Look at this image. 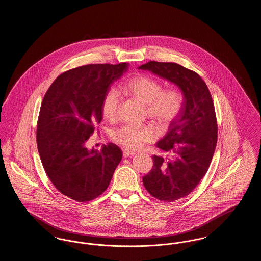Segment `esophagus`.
<instances>
[{
  "label": "esophagus",
  "mask_w": 261,
  "mask_h": 261,
  "mask_svg": "<svg viewBox=\"0 0 261 261\" xmlns=\"http://www.w3.org/2000/svg\"><path fill=\"white\" fill-rule=\"evenodd\" d=\"M135 154L134 151H130V150H123V156L124 158H130L133 156Z\"/></svg>",
  "instance_id": "esophagus-1"
}]
</instances>
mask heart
Listing matches in <instances>:
<instances>
[{"mask_svg": "<svg viewBox=\"0 0 261 261\" xmlns=\"http://www.w3.org/2000/svg\"><path fill=\"white\" fill-rule=\"evenodd\" d=\"M124 91L131 97L146 105L147 114L162 128H167L178 118L183 110L184 97L177 88H166L162 81L148 75H139L124 84ZM119 93L111 89L101 102V114L106 119L116 117L119 107ZM159 136L151 124L125 125L113 133V140L128 149H137Z\"/></svg>", "mask_w": 261, "mask_h": 261, "instance_id": "1", "label": "heart"}]
</instances>
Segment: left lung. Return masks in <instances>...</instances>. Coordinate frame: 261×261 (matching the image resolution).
<instances>
[{"mask_svg": "<svg viewBox=\"0 0 261 261\" xmlns=\"http://www.w3.org/2000/svg\"><path fill=\"white\" fill-rule=\"evenodd\" d=\"M181 89L184 106L156 147L169 159L153 155L143 183L153 198L171 202L188 196L207 172L217 143V120L211 92L197 72L175 62H149L138 67Z\"/></svg>", "mask_w": 261, "mask_h": 261, "instance_id": "1", "label": "left lung"}]
</instances>
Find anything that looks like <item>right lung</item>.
<instances>
[{"instance_id": "right-lung-1", "label": "right lung", "mask_w": 261, "mask_h": 261, "mask_svg": "<svg viewBox=\"0 0 261 261\" xmlns=\"http://www.w3.org/2000/svg\"><path fill=\"white\" fill-rule=\"evenodd\" d=\"M128 65L97 63L69 69L57 77L41 103L36 140L43 167L56 189L78 202L101 195L122 159L116 145L90 150L87 141L102 119L105 95Z\"/></svg>"}]
</instances>
